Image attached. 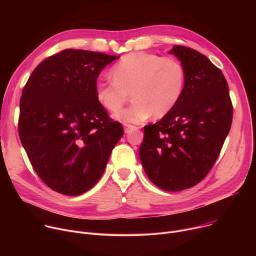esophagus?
Here are the masks:
<instances>
[{
    "label": "esophagus",
    "instance_id": "esophagus-1",
    "mask_svg": "<svg viewBox=\"0 0 256 256\" xmlns=\"http://www.w3.org/2000/svg\"><path fill=\"white\" fill-rule=\"evenodd\" d=\"M136 128L134 126H132V124H124V132H130L132 130H136Z\"/></svg>",
    "mask_w": 256,
    "mask_h": 256
}]
</instances>
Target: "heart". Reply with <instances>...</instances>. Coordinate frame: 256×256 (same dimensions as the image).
Returning a JSON list of instances; mask_svg holds the SVG:
<instances>
[{"label": "heart", "mask_w": 256, "mask_h": 256, "mask_svg": "<svg viewBox=\"0 0 256 256\" xmlns=\"http://www.w3.org/2000/svg\"><path fill=\"white\" fill-rule=\"evenodd\" d=\"M110 76L112 82H97L96 99L106 110L116 112L130 94L134 104L114 114L124 124H140L152 114L165 116L179 101L186 83L184 68L178 60L144 52L122 56Z\"/></svg>", "instance_id": "1"}]
</instances>
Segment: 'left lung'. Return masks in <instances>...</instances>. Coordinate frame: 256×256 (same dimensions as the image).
<instances>
[{
    "label": "left lung",
    "mask_w": 256,
    "mask_h": 256,
    "mask_svg": "<svg viewBox=\"0 0 256 256\" xmlns=\"http://www.w3.org/2000/svg\"><path fill=\"white\" fill-rule=\"evenodd\" d=\"M168 54L184 68V92L169 114L144 126L138 154L155 186L179 192L198 184L212 169L229 134L233 107L223 72L206 56L181 46Z\"/></svg>",
    "instance_id": "8db88e82"
}]
</instances>
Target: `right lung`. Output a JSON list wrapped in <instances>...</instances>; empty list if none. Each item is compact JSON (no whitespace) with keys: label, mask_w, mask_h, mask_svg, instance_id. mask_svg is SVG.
Wrapping results in <instances>:
<instances>
[{"label":"right lung","mask_w":256,"mask_h":256,"mask_svg":"<svg viewBox=\"0 0 256 256\" xmlns=\"http://www.w3.org/2000/svg\"><path fill=\"white\" fill-rule=\"evenodd\" d=\"M118 58L62 50L38 66L22 91L21 142L35 172L60 194L79 196L93 188L124 136L95 95L101 70Z\"/></svg>","instance_id":"1"}]
</instances>
